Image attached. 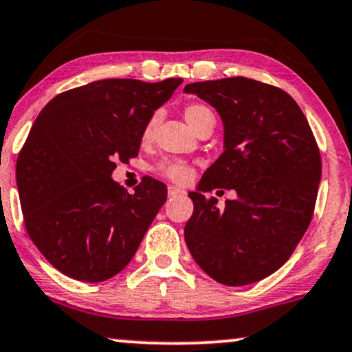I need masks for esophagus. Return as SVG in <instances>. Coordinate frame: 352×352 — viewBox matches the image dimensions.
Masks as SVG:
<instances>
[{
	"label": "esophagus",
	"instance_id": "obj_1",
	"mask_svg": "<svg viewBox=\"0 0 352 352\" xmlns=\"http://www.w3.org/2000/svg\"><path fill=\"white\" fill-rule=\"evenodd\" d=\"M167 192H168V197H182V195H187V192H185V190L175 187V185H170Z\"/></svg>",
	"mask_w": 352,
	"mask_h": 352
}]
</instances>
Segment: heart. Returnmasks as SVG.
<instances>
[{"instance_id":"obj_1","label":"heart","mask_w":352,"mask_h":352,"mask_svg":"<svg viewBox=\"0 0 352 352\" xmlns=\"http://www.w3.org/2000/svg\"><path fill=\"white\" fill-rule=\"evenodd\" d=\"M185 120L188 121V124L192 126L193 129H197L203 121L214 120V118L213 113H211L206 107H203V104H190V107L185 108ZM155 124H157V116H152L151 120L147 121L146 128H144V139L151 138L155 129ZM159 170L162 175L177 182V184H185V182L190 180V177H192V168H190L187 164L175 162V160H168V162L160 164Z\"/></svg>"}]
</instances>
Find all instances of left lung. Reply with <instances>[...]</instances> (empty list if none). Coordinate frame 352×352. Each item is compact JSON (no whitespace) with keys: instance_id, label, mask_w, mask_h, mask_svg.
<instances>
[{"instance_id":"8db88e82","label":"left lung","mask_w":352,"mask_h":352,"mask_svg":"<svg viewBox=\"0 0 352 352\" xmlns=\"http://www.w3.org/2000/svg\"><path fill=\"white\" fill-rule=\"evenodd\" d=\"M223 122V154L190 192L185 243L211 278L230 287L280 269L311 221L321 179L318 146L289 93L244 77L188 83ZM234 189L219 212L201 191Z\"/></svg>"}]
</instances>
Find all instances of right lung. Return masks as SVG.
I'll return each mask as SVG.
<instances>
[{
    "mask_svg": "<svg viewBox=\"0 0 352 352\" xmlns=\"http://www.w3.org/2000/svg\"><path fill=\"white\" fill-rule=\"evenodd\" d=\"M184 80L91 82L55 96L19 152L16 182L29 238L55 269L103 282L129 264L167 200L144 177L134 193L113 180L116 160L139 154L142 133Z\"/></svg>",
    "mask_w": 352,
    "mask_h": 352,
    "instance_id": "add662e5",
    "label": "right lung"
}]
</instances>
